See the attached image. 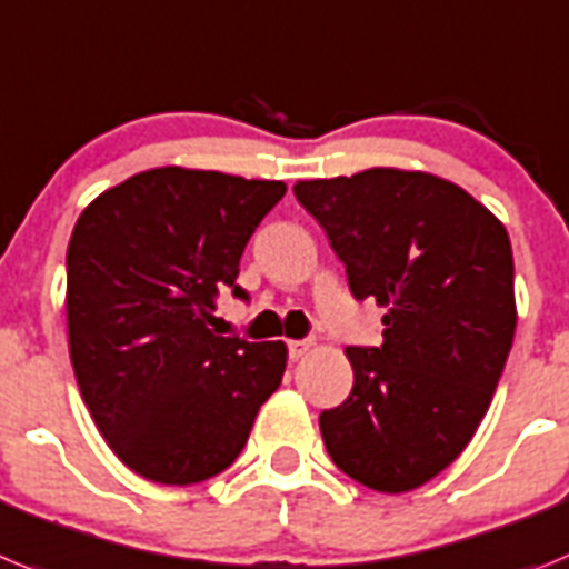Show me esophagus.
Instances as JSON below:
<instances>
[{"mask_svg": "<svg viewBox=\"0 0 569 569\" xmlns=\"http://www.w3.org/2000/svg\"><path fill=\"white\" fill-rule=\"evenodd\" d=\"M311 346H315L311 340H289V357L291 360H300V357L309 355Z\"/></svg>", "mask_w": 569, "mask_h": 569, "instance_id": "34e87169", "label": "esophagus"}]
</instances>
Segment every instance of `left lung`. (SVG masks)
<instances>
[{
  "label": "left lung",
  "mask_w": 569,
  "mask_h": 569,
  "mask_svg": "<svg viewBox=\"0 0 569 569\" xmlns=\"http://www.w3.org/2000/svg\"><path fill=\"white\" fill-rule=\"evenodd\" d=\"M357 300L386 306L382 346H348L355 388L320 413L331 462L380 493L442 473L488 413L516 331L513 249L462 187L391 167L297 181Z\"/></svg>",
  "instance_id": "8db88e82"
}]
</instances>
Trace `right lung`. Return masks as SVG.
I'll use <instances>...</instances> for the list:
<instances>
[{
    "instance_id": "add662e5",
    "label": "right lung",
    "mask_w": 569,
    "mask_h": 569,
    "mask_svg": "<svg viewBox=\"0 0 569 569\" xmlns=\"http://www.w3.org/2000/svg\"><path fill=\"white\" fill-rule=\"evenodd\" d=\"M283 181L158 167L107 189L68 247V337L81 399L138 476L196 485L247 445L286 371L283 342L221 337L214 297Z\"/></svg>"
}]
</instances>
